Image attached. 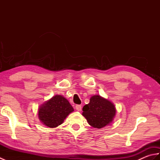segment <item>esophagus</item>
Wrapping results in <instances>:
<instances>
[{
	"label": "esophagus",
	"mask_w": 160,
	"mask_h": 160,
	"mask_svg": "<svg viewBox=\"0 0 160 160\" xmlns=\"http://www.w3.org/2000/svg\"><path fill=\"white\" fill-rule=\"evenodd\" d=\"M76 108L78 111H80L81 109H82V106L80 104H77V105H76Z\"/></svg>",
	"instance_id": "34e87169"
}]
</instances>
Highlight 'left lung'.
<instances>
[{
  "mask_svg": "<svg viewBox=\"0 0 160 160\" xmlns=\"http://www.w3.org/2000/svg\"><path fill=\"white\" fill-rule=\"evenodd\" d=\"M82 115L91 127L101 128L113 121L115 108L110 101L100 96L91 98L89 103L82 108Z\"/></svg>",
  "mask_w": 160,
  "mask_h": 160,
  "instance_id": "obj_1",
  "label": "left lung"
}]
</instances>
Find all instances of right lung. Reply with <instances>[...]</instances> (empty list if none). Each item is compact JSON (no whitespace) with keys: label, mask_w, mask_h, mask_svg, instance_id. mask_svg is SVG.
I'll return each instance as SVG.
<instances>
[{"label":"right lung","mask_w":160,"mask_h":160,"mask_svg":"<svg viewBox=\"0 0 160 160\" xmlns=\"http://www.w3.org/2000/svg\"><path fill=\"white\" fill-rule=\"evenodd\" d=\"M73 111V108L69 101L58 95L40 107L38 117L47 127L53 128L62 124L67 115Z\"/></svg>","instance_id":"right-lung-1"}]
</instances>
